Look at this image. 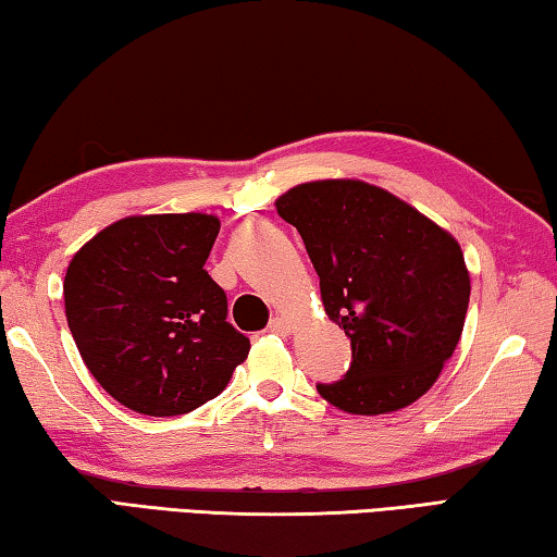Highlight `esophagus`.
I'll return each mask as SVG.
<instances>
[{
    "label": "esophagus",
    "instance_id": "1",
    "mask_svg": "<svg viewBox=\"0 0 557 557\" xmlns=\"http://www.w3.org/2000/svg\"><path fill=\"white\" fill-rule=\"evenodd\" d=\"M269 327L278 335H288V333H294V321H290L288 315H276Z\"/></svg>",
    "mask_w": 557,
    "mask_h": 557
}]
</instances>
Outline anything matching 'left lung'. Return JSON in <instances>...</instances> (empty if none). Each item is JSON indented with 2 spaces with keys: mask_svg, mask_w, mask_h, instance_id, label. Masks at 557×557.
Segmentation results:
<instances>
[{
  "mask_svg": "<svg viewBox=\"0 0 557 557\" xmlns=\"http://www.w3.org/2000/svg\"><path fill=\"white\" fill-rule=\"evenodd\" d=\"M276 212L298 230L325 313L350 338L348 375L318 385L325 403L375 417L426 395L467 321L471 278L459 242L362 180L304 182L276 199Z\"/></svg>",
  "mask_w": 557,
  "mask_h": 557,
  "instance_id": "obj_1",
  "label": "left lung"
}]
</instances>
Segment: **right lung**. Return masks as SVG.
<instances>
[{
	"mask_svg": "<svg viewBox=\"0 0 557 557\" xmlns=\"http://www.w3.org/2000/svg\"><path fill=\"white\" fill-rule=\"evenodd\" d=\"M219 226L205 212L133 214L73 253L63 278L71 335L98 385L133 412H193L249 355L205 271Z\"/></svg>",
	"mask_w": 557,
	"mask_h": 557,
	"instance_id": "1",
	"label": "right lung"
}]
</instances>
